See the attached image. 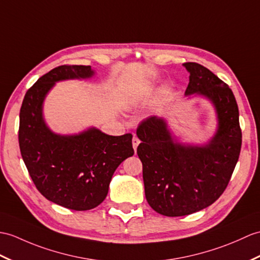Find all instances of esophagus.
Listing matches in <instances>:
<instances>
[{
	"instance_id": "obj_1",
	"label": "esophagus",
	"mask_w": 260,
	"mask_h": 260,
	"mask_svg": "<svg viewBox=\"0 0 260 260\" xmlns=\"http://www.w3.org/2000/svg\"><path fill=\"white\" fill-rule=\"evenodd\" d=\"M132 143H133V148H134V150H136L138 144H140V140H138V137H136V136L133 137Z\"/></svg>"
}]
</instances>
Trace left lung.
Instances as JSON below:
<instances>
[{"mask_svg":"<svg viewBox=\"0 0 260 260\" xmlns=\"http://www.w3.org/2000/svg\"><path fill=\"white\" fill-rule=\"evenodd\" d=\"M184 66L190 74L185 94L212 101L219 126L208 145L197 147L174 143L161 118L150 116L138 125L145 196L155 212L168 217L196 213L216 202L231 180L241 148L239 112L232 89L201 64Z\"/></svg>","mask_w":260,"mask_h":260,"instance_id":"obj_1","label":"left lung"}]
</instances>
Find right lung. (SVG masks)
Instances as JSON below:
<instances>
[{
    "instance_id": "1",
    "label": "right lung",
    "mask_w": 260,
    "mask_h": 260,
    "mask_svg": "<svg viewBox=\"0 0 260 260\" xmlns=\"http://www.w3.org/2000/svg\"><path fill=\"white\" fill-rule=\"evenodd\" d=\"M93 74L90 66H57L27 89L20 111V150L35 187L48 201L73 210L99 206L114 172L134 154L129 133L110 136L90 128L80 135L59 136L46 127L42 104L54 83Z\"/></svg>"
}]
</instances>
